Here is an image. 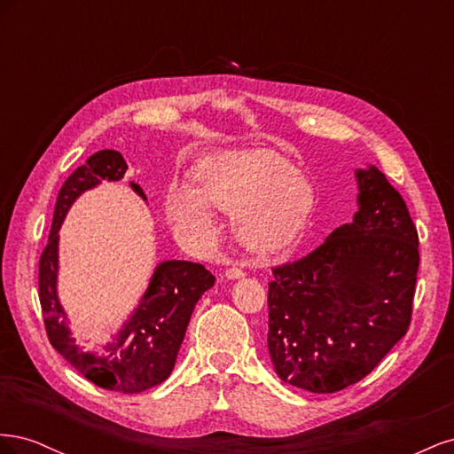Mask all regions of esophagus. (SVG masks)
I'll list each match as a JSON object with an SVG mask.
<instances>
[{
    "instance_id": "esophagus-1",
    "label": "esophagus",
    "mask_w": 454,
    "mask_h": 454,
    "mask_svg": "<svg viewBox=\"0 0 454 454\" xmlns=\"http://www.w3.org/2000/svg\"><path fill=\"white\" fill-rule=\"evenodd\" d=\"M244 269L242 267H239V265H232V267H229L227 270H225V277L227 278H231V280H237V278H242L244 277Z\"/></svg>"
}]
</instances>
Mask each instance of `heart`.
<instances>
[{
  "instance_id": "1",
  "label": "heart",
  "mask_w": 454,
  "mask_h": 454,
  "mask_svg": "<svg viewBox=\"0 0 454 454\" xmlns=\"http://www.w3.org/2000/svg\"><path fill=\"white\" fill-rule=\"evenodd\" d=\"M314 191L305 174L270 151H229L204 160L197 187L177 182L167 195L172 222L195 237L214 225V208L232 212L237 237L255 252L292 244L312 212Z\"/></svg>"
}]
</instances>
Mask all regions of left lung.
Instances as JSON below:
<instances>
[{
    "instance_id": "1",
    "label": "left lung",
    "mask_w": 454,
    "mask_h": 454,
    "mask_svg": "<svg viewBox=\"0 0 454 454\" xmlns=\"http://www.w3.org/2000/svg\"><path fill=\"white\" fill-rule=\"evenodd\" d=\"M354 222L295 261L272 267L267 345L282 380L314 394L369 375L411 325L419 232L380 170L356 172Z\"/></svg>"
}]
</instances>
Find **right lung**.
<instances>
[{
  "label": "right lung",
  "mask_w": 454,
  "mask_h": 454,
  "mask_svg": "<svg viewBox=\"0 0 454 454\" xmlns=\"http://www.w3.org/2000/svg\"><path fill=\"white\" fill-rule=\"evenodd\" d=\"M129 170L119 151L102 149L75 168L59 191L54 204L49 242L39 257V303L47 337L54 350L96 387L122 394H138L157 387L172 373L191 314L215 277L200 263L164 261L151 278L140 307L121 329L114 342L104 347L106 356L81 350L66 324V314L57 297L59 229L72 202L83 191L102 180L117 182ZM130 187L145 199L140 185Z\"/></svg>",
  "instance_id": "1"
}]
</instances>
